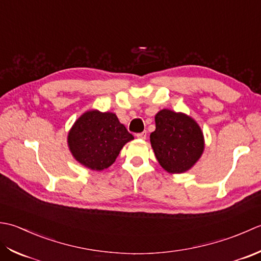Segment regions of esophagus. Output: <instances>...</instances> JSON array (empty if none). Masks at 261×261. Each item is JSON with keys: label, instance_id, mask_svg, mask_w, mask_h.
Listing matches in <instances>:
<instances>
[{"label": "esophagus", "instance_id": "obj_1", "mask_svg": "<svg viewBox=\"0 0 261 261\" xmlns=\"http://www.w3.org/2000/svg\"><path fill=\"white\" fill-rule=\"evenodd\" d=\"M137 138H141V140H145L146 138V132H142V133H138V134H136Z\"/></svg>", "mask_w": 261, "mask_h": 261}]
</instances>
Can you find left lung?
I'll use <instances>...</instances> for the list:
<instances>
[{
    "label": "left lung",
    "mask_w": 261,
    "mask_h": 261,
    "mask_svg": "<svg viewBox=\"0 0 261 261\" xmlns=\"http://www.w3.org/2000/svg\"><path fill=\"white\" fill-rule=\"evenodd\" d=\"M150 140L159 163L171 173L187 171L204 150L203 133L197 123L169 109L156 114L155 130L151 133Z\"/></svg>",
    "instance_id": "8db88e82"
}]
</instances>
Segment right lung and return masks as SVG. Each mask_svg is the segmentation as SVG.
Wrapping results in <instances>:
<instances>
[{
	"instance_id": "1",
	"label": "right lung",
	"mask_w": 261,
	"mask_h": 261,
	"mask_svg": "<svg viewBox=\"0 0 261 261\" xmlns=\"http://www.w3.org/2000/svg\"><path fill=\"white\" fill-rule=\"evenodd\" d=\"M130 133L115 114L88 111L68 133V146L76 160L91 170H103L115 162Z\"/></svg>"
}]
</instances>
